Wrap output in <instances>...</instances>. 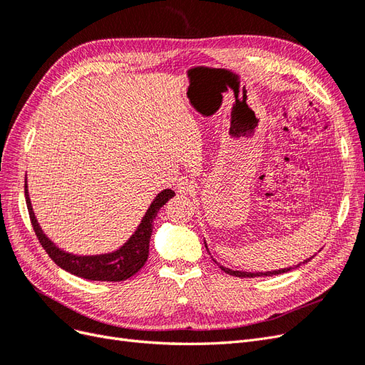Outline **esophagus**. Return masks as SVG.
Returning <instances> with one entry per match:
<instances>
[{"instance_id": "1", "label": "esophagus", "mask_w": 365, "mask_h": 365, "mask_svg": "<svg viewBox=\"0 0 365 365\" xmlns=\"http://www.w3.org/2000/svg\"><path fill=\"white\" fill-rule=\"evenodd\" d=\"M176 192H178L180 195H193V192H195L193 181L185 178V176H181V178L178 180V184H176Z\"/></svg>"}]
</instances>
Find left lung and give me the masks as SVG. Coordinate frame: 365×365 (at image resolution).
I'll return each instance as SVG.
<instances>
[{
	"label": "left lung",
	"instance_id": "left-lung-1",
	"mask_svg": "<svg viewBox=\"0 0 365 365\" xmlns=\"http://www.w3.org/2000/svg\"><path fill=\"white\" fill-rule=\"evenodd\" d=\"M204 244H205V240H204ZM205 248H207V251H208V247H207V244H205ZM314 257V256H312ZM312 257H309V259H306L304 262H302V263H307L309 260H311ZM216 262V260H215ZM302 263H298V264H294V267H289V268H282V269H275V271H264V272H248V271H233V269H230V268H225V267H222V264H219V268L222 269L224 272H227V274H230V275H235V277H272V275H279V274H284V272H288V271H291V269H295V268H298L300 267Z\"/></svg>",
	"mask_w": 365,
	"mask_h": 365
}]
</instances>
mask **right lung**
Instances as JSON below:
<instances>
[{"label": "right lung", "instance_id": "add662e5", "mask_svg": "<svg viewBox=\"0 0 365 365\" xmlns=\"http://www.w3.org/2000/svg\"><path fill=\"white\" fill-rule=\"evenodd\" d=\"M26 202L29 208V215L33 230H35L36 237L42 248L47 251L50 259L58 264L59 268L65 269L70 274L77 275L86 280H96V282H121L126 280L132 275L137 274L149 257V242L153 230V219L158 215L160 208L168 202L170 197L175 196V192L170 189H165L160 192L155 200L149 205L148 212L143 216L140 225L134 231L123 247L113 252L106 254H96V256H77L61 250L46 236L39 222L36 220L35 212L30 202V196L27 190V181H26Z\"/></svg>", "mask_w": 365, "mask_h": 365}]
</instances>
